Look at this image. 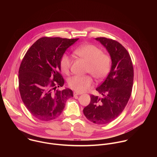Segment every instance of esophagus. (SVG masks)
<instances>
[{"label":"esophagus","instance_id":"34e87169","mask_svg":"<svg viewBox=\"0 0 157 157\" xmlns=\"http://www.w3.org/2000/svg\"><path fill=\"white\" fill-rule=\"evenodd\" d=\"M73 94H74V96H78V95H81V94H82V93H81L77 92V91H75V92L73 93Z\"/></svg>","mask_w":157,"mask_h":157}]
</instances>
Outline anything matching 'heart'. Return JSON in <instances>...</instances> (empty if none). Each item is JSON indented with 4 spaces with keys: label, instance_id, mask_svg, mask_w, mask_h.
<instances>
[{
    "label": "heart",
    "instance_id": "obj_1",
    "mask_svg": "<svg viewBox=\"0 0 157 157\" xmlns=\"http://www.w3.org/2000/svg\"><path fill=\"white\" fill-rule=\"evenodd\" d=\"M75 53L87 63L86 72L90 73L98 81L104 79L109 75L112 64L110 56L102 50L91 44H86L75 49ZM72 60L67 54L60 58L59 66L61 71L68 75L70 71ZM70 88L79 93L87 91L93 86V79L91 75L74 76L68 80Z\"/></svg>",
    "mask_w": 157,
    "mask_h": 157
}]
</instances>
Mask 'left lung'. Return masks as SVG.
I'll use <instances>...</instances> for the list:
<instances>
[{
  "label": "left lung",
  "instance_id": "obj_1",
  "mask_svg": "<svg viewBox=\"0 0 157 157\" xmlns=\"http://www.w3.org/2000/svg\"><path fill=\"white\" fill-rule=\"evenodd\" d=\"M96 40L109 53L112 66L105 81L96 88L102 97L91 94L83 113L89 121L102 125L117 119L125 109L132 93L133 68L129 53L120 43L105 37Z\"/></svg>",
  "mask_w": 157,
  "mask_h": 157
}]
</instances>
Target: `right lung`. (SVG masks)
I'll use <instances>...</instances> for the list:
<instances>
[{
  "label": "right lung",
  "instance_id": "1",
  "mask_svg": "<svg viewBox=\"0 0 157 157\" xmlns=\"http://www.w3.org/2000/svg\"><path fill=\"white\" fill-rule=\"evenodd\" d=\"M79 38L42 37L25 53L18 71V87L22 101L38 120L49 121L63 112L66 100L73 97L70 89L59 90L64 81L59 61L66 49Z\"/></svg>",
  "mask_w": 157,
  "mask_h": 157
}]
</instances>
